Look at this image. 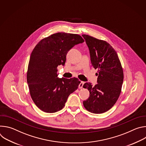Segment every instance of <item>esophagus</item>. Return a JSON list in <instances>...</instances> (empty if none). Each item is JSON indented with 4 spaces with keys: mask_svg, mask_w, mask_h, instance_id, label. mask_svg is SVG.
Instances as JSON below:
<instances>
[{
    "mask_svg": "<svg viewBox=\"0 0 146 146\" xmlns=\"http://www.w3.org/2000/svg\"><path fill=\"white\" fill-rule=\"evenodd\" d=\"M84 81H80V82L79 83V85H78V88L80 89L82 88V87H83V85H84Z\"/></svg>",
    "mask_w": 146,
    "mask_h": 146,
    "instance_id": "obj_1",
    "label": "esophagus"
}]
</instances>
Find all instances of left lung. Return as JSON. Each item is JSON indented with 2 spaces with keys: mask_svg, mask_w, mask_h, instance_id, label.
<instances>
[{
  "mask_svg": "<svg viewBox=\"0 0 146 146\" xmlns=\"http://www.w3.org/2000/svg\"><path fill=\"white\" fill-rule=\"evenodd\" d=\"M89 48L92 66L98 69V84L86 82L90 97L83 101L84 108L95 114L110 110L118 99L123 80L122 68L114 49L106 41L82 35Z\"/></svg>",
  "mask_w": 146,
  "mask_h": 146,
  "instance_id": "left-lung-1",
  "label": "left lung"
}]
</instances>
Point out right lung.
<instances>
[{
  "label": "right lung",
  "mask_w": 146,
  "mask_h": 146,
  "mask_svg": "<svg viewBox=\"0 0 146 146\" xmlns=\"http://www.w3.org/2000/svg\"><path fill=\"white\" fill-rule=\"evenodd\" d=\"M84 40L77 34L59 32L40 41L29 62L27 82L31 98L41 110L52 113L65 105L80 81L76 77L59 78L57 67L65 65L68 51Z\"/></svg>",
  "instance_id": "obj_1"
}]
</instances>
